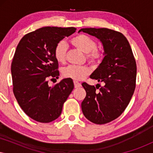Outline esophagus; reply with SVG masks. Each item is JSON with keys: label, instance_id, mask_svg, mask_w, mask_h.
Listing matches in <instances>:
<instances>
[{"label": "esophagus", "instance_id": "34e87169", "mask_svg": "<svg viewBox=\"0 0 153 153\" xmlns=\"http://www.w3.org/2000/svg\"><path fill=\"white\" fill-rule=\"evenodd\" d=\"M74 88H76L81 86V83H79V82H77V81H74Z\"/></svg>", "mask_w": 153, "mask_h": 153}]
</instances>
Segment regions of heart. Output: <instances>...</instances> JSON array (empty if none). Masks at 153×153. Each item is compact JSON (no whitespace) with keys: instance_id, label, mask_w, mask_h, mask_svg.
Masks as SVG:
<instances>
[{"instance_id":"obj_1","label":"heart","mask_w":153,"mask_h":153,"mask_svg":"<svg viewBox=\"0 0 153 153\" xmlns=\"http://www.w3.org/2000/svg\"><path fill=\"white\" fill-rule=\"evenodd\" d=\"M71 43L76 49L86 53V59L93 65L97 66L103 61L105 52L103 49L97 47V42L93 38L85 34H79L71 39ZM68 48L64 42L60 41L56 44L53 54L56 60L60 63L66 61ZM91 71L88 66L70 65L62 70V75L65 78L74 81H81L91 74Z\"/></svg>"}]
</instances>
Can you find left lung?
I'll return each mask as SVG.
<instances>
[{
	"label": "left lung",
	"mask_w": 153,
	"mask_h": 153,
	"mask_svg": "<svg viewBox=\"0 0 153 153\" xmlns=\"http://www.w3.org/2000/svg\"><path fill=\"white\" fill-rule=\"evenodd\" d=\"M100 39L105 56L100 66L90 76L104 86L83 82L86 96L81 102V109L88 120L97 125L111 122L127 108L136 87L137 64L132 50L126 37L118 31L106 28H81Z\"/></svg>",
	"instance_id": "left-lung-1"
}]
</instances>
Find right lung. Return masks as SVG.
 Masks as SVG:
<instances>
[{"instance_id": "1", "label": "right lung", "mask_w": 153, "mask_h": 153, "mask_svg": "<svg viewBox=\"0 0 153 153\" xmlns=\"http://www.w3.org/2000/svg\"><path fill=\"white\" fill-rule=\"evenodd\" d=\"M74 27H43L27 33L16 47L11 65L13 93L27 116L39 123L57 119L74 83L65 79L49 86L59 76L53 51L58 42L73 34Z\"/></svg>"}]
</instances>
